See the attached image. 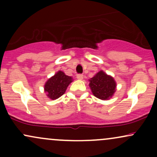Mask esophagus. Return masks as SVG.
Instances as JSON below:
<instances>
[{"instance_id":"34e87169","label":"esophagus","mask_w":157,"mask_h":157,"mask_svg":"<svg viewBox=\"0 0 157 157\" xmlns=\"http://www.w3.org/2000/svg\"><path fill=\"white\" fill-rule=\"evenodd\" d=\"M77 78L78 79V80H82V79H83V75H77Z\"/></svg>"}]
</instances>
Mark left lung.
Returning <instances> with one entry per match:
<instances>
[{
  "label": "left lung",
  "instance_id": "8db88e82",
  "mask_svg": "<svg viewBox=\"0 0 157 157\" xmlns=\"http://www.w3.org/2000/svg\"><path fill=\"white\" fill-rule=\"evenodd\" d=\"M89 87L97 98L108 100L113 96L117 90V82L111 75L102 70L89 79Z\"/></svg>",
  "mask_w": 157,
  "mask_h": 157
}]
</instances>
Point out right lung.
<instances>
[{
  "mask_svg": "<svg viewBox=\"0 0 157 157\" xmlns=\"http://www.w3.org/2000/svg\"><path fill=\"white\" fill-rule=\"evenodd\" d=\"M73 81L71 76H68L63 71H58L50 77L44 85V92L52 100L60 97L66 92L68 85Z\"/></svg>",
  "mask_w": 157,
  "mask_h": 157,
  "instance_id": "obj_1",
  "label": "right lung"
}]
</instances>
